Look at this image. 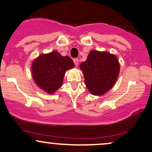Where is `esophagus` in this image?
<instances>
[{"instance_id":"esophagus-1","label":"esophagus","mask_w":152,"mask_h":152,"mask_svg":"<svg viewBox=\"0 0 152 152\" xmlns=\"http://www.w3.org/2000/svg\"><path fill=\"white\" fill-rule=\"evenodd\" d=\"M73 61H74V63L75 65L78 66V58H74Z\"/></svg>"}]
</instances>
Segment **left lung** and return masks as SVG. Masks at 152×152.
Returning <instances> with one entry per match:
<instances>
[{
  "mask_svg": "<svg viewBox=\"0 0 152 152\" xmlns=\"http://www.w3.org/2000/svg\"><path fill=\"white\" fill-rule=\"evenodd\" d=\"M85 84L93 95H103L112 88L119 74L116 56L108 52L91 50L86 61L80 65Z\"/></svg>",
  "mask_w": 152,
  "mask_h": 152,
  "instance_id": "8db88e82",
  "label": "left lung"
}]
</instances>
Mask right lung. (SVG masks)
Instances as JSON below:
<instances>
[{
  "mask_svg": "<svg viewBox=\"0 0 152 152\" xmlns=\"http://www.w3.org/2000/svg\"><path fill=\"white\" fill-rule=\"evenodd\" d=\"M74 67L70 57L62 56L54 50L42 54L32 64V76L35 83L48 94H53L62 86L66 71Z\"/></svg>",
  "mask_w": 152,
  "mask_h": 152,
  "instance_id": "add662e5",
  "label": "right lung"
}]
</instances>
